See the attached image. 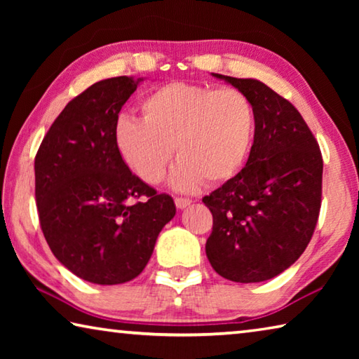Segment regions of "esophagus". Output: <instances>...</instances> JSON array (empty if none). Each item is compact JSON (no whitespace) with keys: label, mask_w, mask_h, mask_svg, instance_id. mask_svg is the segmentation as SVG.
I'll list each match as a JSON object with an SVG mask.
<instances>
[{"label":"esophagus","mask_w":359,"mask_h":359,"mask_svg":"<svg viewBox=\"0 0 359 359\" xmlns=\"http://www.w3.org/2000/svg\"><path fill=\"white\" fill-rule=\"evenodd\" d=\"M174 201H175V205H177V209H185L187 205L191 204L190 198H182V196H177Z\"/></svg>","instance_id":"esophagus-1"}]
</instances>
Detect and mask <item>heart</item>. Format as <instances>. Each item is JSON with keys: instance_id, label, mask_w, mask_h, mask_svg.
<instances>
[{"instance_id": "1", "label": "heart", "mask_w": 359, "mask_h": 359, "mask_svg": "<svg viewBox=\"0 0 359 359\" xmlns=\"http://www.w3.org/2000/svg\"><path fill=\"white\" fill-rule=\"evenodd\" d=\"M142 120L120 117L114 142L121 160L139 179L160 184L172 151L179 156L171 184L190 191L223 184L241 172L255 137V109L233 87L169 82L141 102Z\"/></svg>"}]
</instances>
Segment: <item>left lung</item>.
I'll return each mask as SVG.
<instances>
[{
	"mask_svg": "<svg viewBox=\"0 0 359 359\" xmlns=\"http://www.w3.org/2000/svg\"><path fill=\"white\" fill-rule=\"evenodd\" d=\"M250 98L255 137L247 165L203 198L214 217L205 255L239 283L276 277L311 242L321 208L323 158L302 115L255 79L214 74Z\"/></svg>",
	"mask_w": 359,
	"mask_h": 359,
	"instance_id": "8db88e82",
	"label": "left lung"
}]
</instances>
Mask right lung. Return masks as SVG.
I'll return each mask as SVG.
<instances>
[{"mask_svg":"<svg viewBox=\"0 0 359 359\" xmlns=\"http://www.w3.org/2000/svg\"><path fill=\"white\" fill-rule=\"evenodd\" d=\"M137 81L120 76L72 98L34 158V196L52 253L83 280L130 282L144 271L174 199L137 177L121 160L114 128Z\"/></svg>","mask_w":359,"mask_h":359,"instance_id":"right-lung-1","label":"right lung"}]
</instances>
